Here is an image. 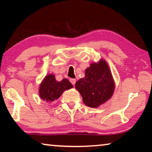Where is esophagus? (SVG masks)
I'll return each instance as SVG.
<instances>
[{
	"instance_id": "esophagus-1",
	"label": "esophagus",
	"mask_w": 152,
	"mask_h": 152,
	"mask_svg": "<svg viewBox=\"0 0 152 152\" xmlns=\"http://www.w3.org/2000/svg\"><path fill=\"white\" fill-rule=\"evenodd\" d=\"M70 81L71 83L73 84V85H74V84H75V83H76V79H74V78H72V79H70Z\"/></svg>"
}]
</instances>
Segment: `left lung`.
Listing matches in <instances>:
<instances>
[{
	"label": "left lung",
	"instance_id": "left-lung-1",
	"mask_svg": "<svg viewBox=\"0 0 152 152\" xmlns=\"http://www.w3.org/2000/svg\"><path fill=\"white\" fill-rule=\"evenodd\" d=\"M86 106L97 108L112 97L115 88L109 64L104 59L92 63L85 70V76L75 84Z\"/></svg>",
	"mask_w": 152,
	"mask_h": 152
}]
</instances>
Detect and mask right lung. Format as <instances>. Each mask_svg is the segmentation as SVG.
Returning a JSON list of instances; mask_svg holds the SVG:
<instances>
[{
  "mask_svg": "<svg viewBox=\"0 0 152 152\" xmlns=\"http://www.w3.org/2000/svg\"><path fill=\"white\" fill-rule=\"evenodd\" d=\"M72 88L73 85L68 79L57 81L54 74H50L45 76L39 84V96L43 101L51 103L58 99L64 91Z\"/></svg>",
  "mask_w": 152,
  "mask_h": 152,
  "instance_id": "1",
  "label": "right lung"
}]
</instances>
